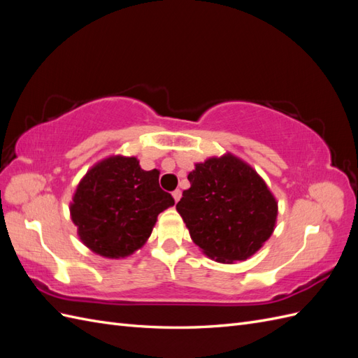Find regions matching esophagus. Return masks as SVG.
Masks as SVG:
<instances>
[{
  "mask_svg": "<svg viewBox=\"0 0 358 358\" xmlns=\"http://www.w3.org/2000/svg\"><path fill=\"white\" fill-rule=\"evenodd\" d=\"M180 197H182V192H180V189H175V191H173V199H175V201H176V203L180 200Z\"/></svg>",
  "mask_w": 358,
  "mask_h": 358,
  "instance_id": "obj_1",
  "label": "esophagus"
}]
</instances>
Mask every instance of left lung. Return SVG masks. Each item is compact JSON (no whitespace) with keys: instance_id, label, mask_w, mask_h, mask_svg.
<instances>
[{"instance_id":"1","label":"left lung","mask_w":358,"mask_h":358,"mask_svg":"<svg viewBox=\"0 0 358 358\" xmlns=\"http://www.w3.org/2000/svg\"><path fill=\"white\" fill-rule=\"evenodd\" d=\"M176 204L203 254L231 264L252 257L272 236L278 201L258 173L233 154L197 162Z\"/></svg>"}]
</instances>
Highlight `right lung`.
Returning <instances> with one entry per match:
<instances>
[{"label": "right lung", "mask_w": 358, "mask_h": 358, "mask_svg": "<svg viewBox=\"0 0 358 358\" xmlns=\"http://www.w3.org/2000/svg\"><path fill=\"white\" fill-rule=\"evenodd\" d=\"M159 171L143 170L136 157L113 155L79 182L70 213L85 246L106 258H125L142 248L158 215L175 204L159 188Z\"/></svg>", "instance_id": "add662e5"}]
</instances>
